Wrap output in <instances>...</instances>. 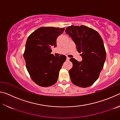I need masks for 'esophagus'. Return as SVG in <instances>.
I'll use <instances>...</instances> for the list:
<instances>
[{"label": "esophagus", "instance_id": "obj_1", "mask_svg": "<svg viewBox=\"0 0 120 120\" xmlns=\"http://www.w3.org/2000/svg\"><path fill=\"white\" fill-rule=\"evenodd\" d=\"M69 59H70V58L68 57V56H67V60L68 61V60H69Z\"/></svg>", "mask_w": 120, "mask_h": 120}]
</instances>
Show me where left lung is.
Masks as SVG:
<instances>
[{
	"mask_svg": "<svg viewBox=\"0 0 120 120\" xmlns=\"http://www.w3.org/2000/svg\"><path fill=\"white\" fill-rule=\"evenodd\" d=\"M65 32L71 38L82 57V61L70 59L73 64L69 71L71 80L77 86H90L98 79L106 60L102 38L97 31L85 25L69 26Z\"/></svg>",
	"mask_w": 120,
	"mask_h": 120,
	"instance_id": "1",
	"label": "left lung"
}]
</instances>
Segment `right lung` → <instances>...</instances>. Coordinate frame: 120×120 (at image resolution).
<instances>
[{"label": "right lung", "mask_w": 120, "mask_h": 120, "mask_svg": "<svg viewBox=\"0 0 120 120\" xmlns=\"http://www.w3.org/2000/svg\"><path fill=\"white\" fill-rule=\"evenodd\" d=\"M64 28L42 27L27 38L24 53L26 68L34 82L42 87L54 85L66 60L64 55L55 56L51 48L56 46V40Z\"/></svg>", "instance_id": "1"}]
</instances>
